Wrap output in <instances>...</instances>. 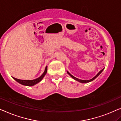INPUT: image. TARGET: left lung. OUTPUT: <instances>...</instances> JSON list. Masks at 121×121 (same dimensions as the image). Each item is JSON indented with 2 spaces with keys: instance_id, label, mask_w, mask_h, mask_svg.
Returning <instances> with one entry per match:
<instances>
[{
  "instance_id": "obj_1",
  "label": "left lung",
  "mask_w": 121,
  "mask_h": 121,
  "mask_svg": "<svg viewBox=\"0 0 121 121\" xmlns=\"http://www.w3.org/2000/svg\"><path fill=\"white\" fill-rule=\"evenodd\" d=\"M103 70H104V69H101V71H100V72H99V73H98V74H96V76H95V77H94V78H92V79H89V80H80V79H78V78H77L74 77V76H73L72 75V74H70V73H69V72H67V73H68V74H69V76H70L71 77H72V78H73V79H75V80H76V81H78V82H81V83H88V82H91V81H93V80H94V79H95V78H96L97 77H98V76L99 75V74H100V73H101L102 72V71H103Z\"/></svg>"
}]
</instances>
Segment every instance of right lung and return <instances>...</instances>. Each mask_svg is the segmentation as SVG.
Instances as JSON below:
<instances>
[{
	"instance_id": "obj_1",
	"label": "right lung",
	"mask_w": 121,
	"mask_h": 121,
	"mask_svg": "<svg viewBox=\"0 0 121 121\" xmlns=\"http://www.w3.org/2000/svg\"><path fill=\"white\" fill-rule=\"evenodd\" d=\"M47 66H46L45 69V71H44V72L43 73V74H42V75L40 76V77L37 78V79H35L33 80H21V79H17V78H14V77H13V78L15 80H16L17 82H18L19 83H20V84H21L22 85H24V86H34V85L36 84L37 83L41 81L42 79H43L44 76L45 75V74L47 73Z\"/></svg>"
}]
</instances>
